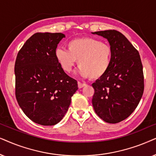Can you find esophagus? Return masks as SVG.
Listing matches in <instances>:
<instances>
[{"mask_svg":"<svg viewBox=\"0 0 156 156\" xmlns=\"http://www.w3.org/2000/svg\"><path fill=\"white\" fill-rule=\"evenodd\" d=\"M85 86H86V83H82L80 82V81L78 82V88H82L83 87H84Z\"/></svg>","mask_w":156,"mask_h":156,"instance_id":"obj_1","label":"esophagus"}]
</instances>
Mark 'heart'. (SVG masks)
Returning a JSON list of instances; mask_svg holds the SVG:
<instances>
[{
	"label": "heart",
	"mask_w": 156,
	"mask_h": 156,
	"mask_svg": "<svg viewBox=\"0 0 156 156\" xmlns=\"http://www.w3.org/2000/svg\"><path fill=\"white\" fill-rule=\"evenodd\" d=\"M113 51L111 45L93 38H76L67 43V49L57 48L55 56L66 73L72 70L77 60L80 75L96 80L108 70Z\"/></svg>",
	"instance_id": "b5f03b06"
}]
</instances>
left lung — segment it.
Returning a JSON list of instances; mask_svg holds the SVG:
<instances>
[{
    "label": "left lung",
    "mask_w": 156,
    "mask_h": 156,
    "mask_svg": "<svg viewBox=\"0 0 156 156\" xmlns=\"http://www.w3.org/2000/svg\"><path fill=\"white\" fill-rule=\"evenodd\" d=\"M108 41L112 61L104 76L92 84L95 112L108 123L125 120L135 111L144 90L143 65L138 51L115 30L92 33Z\"/></svg>",
    "instance_id": "1"
}]
</instances>
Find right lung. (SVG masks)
<instances>
[{
  "instance_id": "obj_1",
  "label": "right lung",
  "mask_w": 156,
  "mask_h": 156,
  "mask_svg": "<svg viewBox=\"0 0 156 156\" xmlns=\"http://www.w3.org/2000/svg\"><path fill=\"white\" fill-rule=\"evenodd\" d=\"M65 35L36 33L18 51L15 63L16 98L28 118L42 126H53L66 115L77 80L58 63L55 51Z\"/></svg>"
}]
</instances>
